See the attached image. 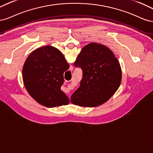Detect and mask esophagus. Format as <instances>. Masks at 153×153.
<instances>
[{
  "instance_id": "34e87169",
  "label": "esophagus",
  "mask_w": 153,
  "mask_h": 153,
  "mask_svg": "<svg viewBox=\"0 0 153 153\" xmlns=\"http://www.w3.org/2000/svg\"><path fill=\"white\" fill-rule=\"evenodd\" d=\"M69 98H70V97H69Z\"/></svg>"
}]
</instances>
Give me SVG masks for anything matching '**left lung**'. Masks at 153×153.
Segmentation results:
<instances>
[{
	"instance_id": "8db88e82",
	"label": "left lung",
	"mask_w": 153,
	"mask_h": 153,
	"mask_svg": "<svg viewBox=\"0 0 153 153\" xmlns=\"http://www.w3.org/2000/svg\"><path fill=\"white\" fill-rule=\"evenodd\" d=\"M82 70L80 86L71 102L85 107L99 106L109 100L118 90L122 72L119 61L109 48L91 42L84 47L74 62Z\"/></svg>"
}]
</instances>
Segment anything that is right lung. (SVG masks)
<instances>
[{
    "instance_id": "1",
    "label": "right lung",
    "mask_w": 153,
    "mask_h": 153,
    "mask_svg": "<svg viewBox=\"0 0 153 153\" xmlns=\"http://www.w3.org/2000/svg\"><path fill=\"white\" fill-rule=\"evenodd\" d=\"M69 68L60 51L51 46L36 49L23 67L22 77L27 91L42 105L52 108L70 102L61 90L63 73Z\"/></svg>"
}]
</instances>
